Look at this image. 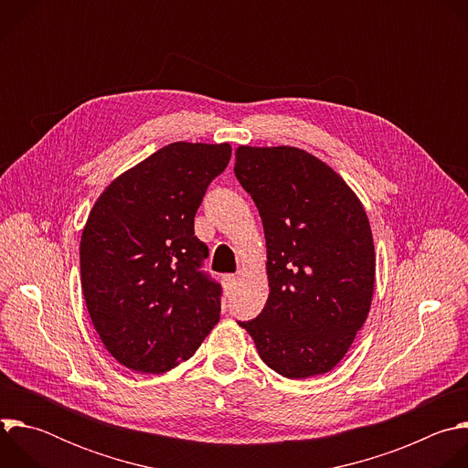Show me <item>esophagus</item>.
I'll list each match as a JSON object with an SVG mask.
<instances>
[{
    "mask_svg": "<svg viewBox=\"0 0 468 468\" xmlns=\"http://www.w3.org/2000/svg\"><path fill=\"white\" fill-rule=\"evenodd\" d=\"M235 282H237V276H233V274H226V276L222 278V283H224L226 289H229Z\"/></svg>",
    "mask_w": 468,
    "mask_h": 468,
    "instance_id": "obj_1",
    "label": "esophagus"
}]
</instances>
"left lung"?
Instances as JSON below:
<instances>
[{
    "mask_svg": "<svg viewBox=\"0 0 468 468\" xmlns=\"http://www.w3.org/2000/svg\"><path fill=\"white\" fill-rule=\"evenodd\" d=\"M235 176L262 220L271 289L262 313L239 325L283 378L325 374L350 350L374 296L376 251L361 199L294 146H239Z\"/></svg>",
    "mask_w": 468,
    "mask_h": 468,
    "instance_id": "left-lung-1",
    "label": "left lung"
}]
</instances>
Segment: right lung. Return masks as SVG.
Returning <instances> with one entry per match:
<instances>
[{
  "mask_svg": "<svg viewBox=\"0 0 468 468\" xmlns=\"http://www.w3.org/2000/svg\"><path fill=\"white\" fill-rule=\"evenodd\" d=\"M231 159L229 143H172L112 179L80 242L94 329L123 367L161 374L186 361L220 320V285L199 266L194 217Z\"/></svg>",
  "mask_w": 468,
  "mask_h": 468,
  "instance_id": "add662e5",
  "label": "right lung"
}]
</instances>
